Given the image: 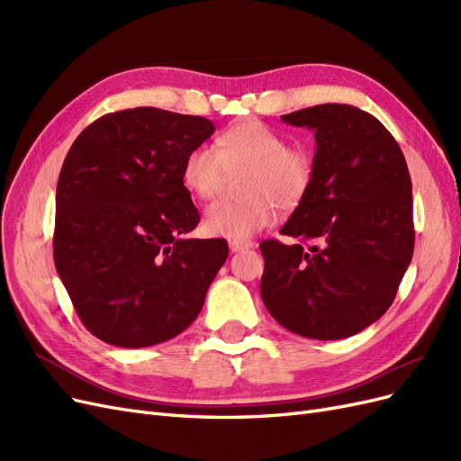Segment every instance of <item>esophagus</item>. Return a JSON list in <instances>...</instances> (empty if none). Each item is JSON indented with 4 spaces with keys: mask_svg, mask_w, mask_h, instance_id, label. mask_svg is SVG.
Here are the masks:
<instances>
[{
    "mask_svg": "<svg viewBox=\"0 0 461 461\" xmlns=\"http://www.w3.org/2000/svg\"><path fill=\"white\" fill-rule=\"evenodd\" d=\"M229 248H230L232 254H236V252H244V249L254 248V242H249V240H229Z\"/></svg>",
    "mask_w": 461,
    "mask_h": 461,
    "instance_id": "esophagus-1",
    "label": "esophagus"
}]
</instances>
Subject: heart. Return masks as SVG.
<instances>
[{"instance_id":"obj_1","label":"heart","mask_w":461,"mask_h":461,"mask_svg":"<svg viewBox=\"0 0 461 461\" xmlns=\"http://www.w3.org/2000/svg\"><path fill=\"white\" fill-rule=\"evenodd\" d=\"M240 180L242 200H219L207 205L203 229L229 240H246L275 221V207L294 209L308 196L315 176L312 151L288 144L286 136L259 121L236 122L215 138V146L192 148L183 161L185 186L200 200L222 190L229 173Z\"/></svg>"}]
</instances>
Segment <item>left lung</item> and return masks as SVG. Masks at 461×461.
I'll return each instance as SVG.
<instances>
[{
    "label": "left lung",
    "mask_w": 461,
    "mask_h": 461,
    "mask_svg": "<svg viewBox=\"0 0 461 461\" xmlns=\"http://www.w3.org/2000/svg\"><path fill=\"white\" fill-rule=\"evenodd\" d=\"M315 132V176L281 234L263 240L261 298L285 329L340 340L393 305L413 256L411 178L381 121L346 104L283 115Z\"/></svg>",
    "instance_id": "obj_1"
}]
</instances>
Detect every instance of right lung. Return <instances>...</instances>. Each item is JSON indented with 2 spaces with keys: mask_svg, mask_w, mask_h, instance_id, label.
<instances>
[{
  "mask_svg": "<svg viewBox=\"0 0 461 461\" xmlns=\"http://www.w3.org/2000/svg\"><path fill=\"white\" fill-rule=\"evenodd\" d=\"M213 132L205 117L134 107L94 121L68 149L53 259L82 325L100 340L146 348L198 317L229 244L188 239L200 213L180 171Z\"/></svg>",
  "mask_w": 461,
  "mask_h": 461,
  "instance_id": "add662e5",
  "label": "right lung"
}]
</instances>
